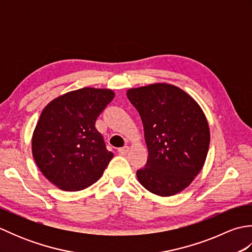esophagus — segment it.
<instances>
[{
	"instance_id": "34e87169",
	"label": "esophagus",
	"mask_w": 252,
	"mask_h": 252,
	"mask_svg": "<svg viewBox=\"0 0 252 252\" xmlns=\"http://www.w3.org/2000/svg\"><path fill=\"white\" fill-rule=\"evenodd\" d=\"M129 151H130V147L126 146V145L118 149V152H119L121 155H126V154L129 153Z\"/></svg>"
}]
</instances>
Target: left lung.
I'll return each mask as SVG.
<instances>
[{"label":"left lung","instance_id":"8db88e82","mask_svg":"<svg viewBox=\"0 0 252 252\" xmlns=\"http://www.w3.org/2000/svg\"><path fill=\"white\" fill-rule=\"evenodd\" d=\"M126 96L137 109L148 149L145 168L137 180L155 195L168 197L189 187L205 164L210 130L197 101L169 83L129 89Z\"/></svg>","mask_w":252,"mask_h":252}]
</instances>
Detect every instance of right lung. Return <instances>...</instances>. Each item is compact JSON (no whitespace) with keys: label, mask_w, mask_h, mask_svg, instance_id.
Masks as SVG:
<instances>
[{"label":"right lung","mask_w":252,"mask_h":252,"mask_svg":"<svg viewBox=\"0 0 252 252\" xmlns=\"http://www.w3.org/2000/svg\"><path fill=\"white\" fill-rule=\"evenodd\" d=\"M115 97L109 89L83 88L45 106L32 134V156L58 189L77 191L97 182L114 154L106 149L95 122Z\"/></svg>","instance_id":"right-lung-1"}]
</instances>
